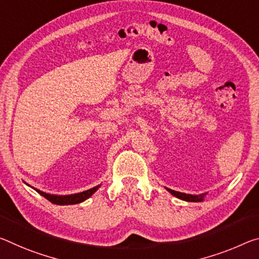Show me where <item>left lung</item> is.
Masks as SVG:
<instances>
[{"instance_id": "obj_1", "label": "left lung", "mask_w": 259, "mask_h": 259, "mask_svg": "<svg viewBox=\"0 0 259 259\" xmlns=\"http://www.w3.org/2000/svg\"><path fill=\"white\" fill-rule=\"evenodd\" d=\"M168 191L170 192L171 195L178 197L180 199H183V200H187V202H202L204 199V197L206 194H202V195H190V194H184V192H179V191H175V190H171V189H168L166 188Z\"/></svg>"}]
</instances>
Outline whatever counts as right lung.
<instances>
[{"label": "right lung", "instance_id": "obj_1", "mask_svg": "<svg viewBox=\"0 0 259 259\" xmlns=\"http://www.w3.org/2000/svg\"><path fill=\"white\" fill-rule=\"evenodd\" d=\"M100 188L99 186L94 187L92 189H89V190H85L83 192H78V194H73V195H65V196H60V195H51L47 194V192H44L41 190H38V189H34V190L40 194L41 196H44L45 198L48 199L49 202L56 205H72V204H78L84 202L85 199H88L91 197L94 192H96L98 189Z\"/></svg>", "mask_w": 259, "mask_h": 259}]
</instances>
